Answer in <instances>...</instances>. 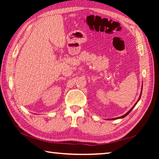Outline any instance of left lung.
Segmentation results:
<instances>
[{
  "mask_svg": "<svg viewBox=\"0 0 159 159\" xmlns=\"http://www.w3.org/2000/svg\"><path fill=\"white\" fill-rule=\"evenodd\" d=\"M141 93H142V88H141V94H140V96H139V100H137V102L135 104H134V106L131 108V109L129 110V111H128V112H127V113H126V114H125V115H124V116H121V117H117V118H115V119H120V118H124V117H126V116H128V115L130 113V111H131L132 110H133V108H134V107H135V105H136V104H137V103L138 102H139V100H140V98H141ZM113 120H114V119H113Z\"/></svg>",
  "mask_w": 159,
  "mask_h": 159,
  "instance_id": "8db88e82",
  "label": "left lung"
}]
</instances>
